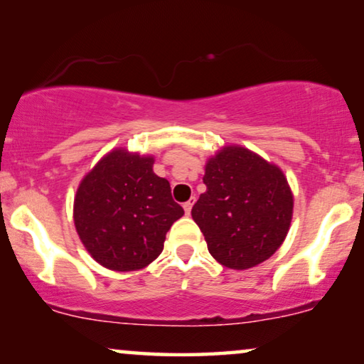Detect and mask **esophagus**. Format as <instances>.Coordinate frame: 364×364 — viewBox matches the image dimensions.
<instances>
[{
  "label": "esophagus",
  "mask_w": 364,
  "mask_h": 364,
  "mask_svg": "<svg viewBox=\"0 0 364 364\" xmlns=\"http://www.w3.org/2000/svg\"><path fill=\"white\" fill-rule=\"evenodd\" d=\"M195 201H196V198H195V196H191V200H190V201H186L185 205H183V208H185V211H186V215H190V213H191V210H193V205H195Z\"/></svg>",
  "instance_id": "34e87169"
}]
</instances>
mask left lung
<instances>
[{
  "label": "left lung",
  "instance_id": "1",
  "mask_svg": "<svg viewBox=\"0 0 364 364\" xmlns=\"http://www.w3.org/2000/svg\"><path fill=\"white\" fill-rule=\"evenodd\" d=\"M206 191L191 210L208 251L231 269H248L276 253L293 218V193L279 166L230 144L206 161Z\"/></svg>",
  "mask_w": 364,
  "mask_h": 364
}]
</instances>
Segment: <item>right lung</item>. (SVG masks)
<instances>
[{
    "mask_svg": "<svg viewBox=\"0 0 364 364\" xmlns=\"http://www.w3.org/2000/svg\"><path fill=\"white\" fill-rule=\"evenodd\" d=\"M154 158L114 148L81 179L73 220L96 263L113 271L143 269L161 255L166 232L185 211Z\"/></svg>",
    "mask_w": 364,
    "mask_h": 364,
    "instance_id": "obj_1",
    "label": "right lung"
}]
</instances>
